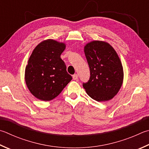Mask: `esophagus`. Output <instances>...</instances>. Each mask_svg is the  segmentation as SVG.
I'll list each match as a JSON object with an SVG mask.
<instances>
[{"label":"esophagus","instance_id":"34e87169","mask_svg":"<svg viewBox=\"0 0 149 149\" xmlns=\"http://www.w3.org/2000/svg\"><path fill=\"white\" fill-rule=\"evenodd\" d=\"M73 79L77 80L78 79V75L77 74H74L73 75Z\"/></svg>","mask_w":149,"mask_h":149}]
</instances>
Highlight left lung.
Wrapping results in <instances>:
<instances>
[{
	"label": "left lung",
	"instance_id": "left-lung-1",
	"mask_svg": "<svg viewBox=\"0 0 149 149\" xmlns=\"http://www.w3.org/2000/svg\"><path fill=\"white\" fill-rule=\"evenodd\" d=\"M90 68V78L83 83L91 98L98 102L108 101L119 91L123 85V67L117 52L108 43L93 41L84 47Z\"/></svg>",
	"mask_w": 149,
	"mask_h": 149
}]
</instances>
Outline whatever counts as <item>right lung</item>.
I'll return each instance as SVG.
<instances>
[{
  "mask_svg": "<svg viewBox=\"0 0 149 149\" xmlns=\"http://www.w3.org/2000/svg\"><path fill=\"white\" fill-rule=\"evenodd\" d=\"M65 48L64 43L48 39L40 43L30 56L25 68L26 85L40 100L56 98L72 79L61 58Z\"/></svg>",
  "mask_w": 149,
  "mask_h": 149,
  "instance_id": "1",
  "label": "right lung"
}]
</instances>
